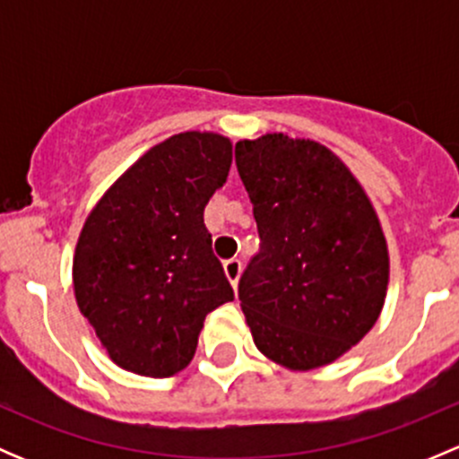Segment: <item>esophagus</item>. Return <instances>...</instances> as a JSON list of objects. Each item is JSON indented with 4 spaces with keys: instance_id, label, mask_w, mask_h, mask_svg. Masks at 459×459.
I'll list each match as a JSON object with an SVG mask.
<instances>
[{
    "instance_id": "obj_1",
    "label": "esophagus",
    "mask_w": 459,
    "mask_h": 459,
    "mask_svg": "<svg viewBox=\"0 0 459 459\" xmlns=\"http://www.w3.org/2000/svg\"><path fill=\"white\" fill-rule=\"evenodd\" d=\"M224 275L226 280L230 281V286L238 289L239 275H242V262H239V259H229V262H224Z\"/></svg>"
}]
</instances>
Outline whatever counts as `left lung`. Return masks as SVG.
I'll use <instances>...</instances> for the list:
<instances>
[{
	"mask_svg": "<svg viewBox=\"0 0 459 459\" xmlns=\"http://www.w3.org/2000/svg\"><path fill=\"white\" fill-rule=\"evenodd\" d=\"M259 253L239 280L257 351L289 371L349 353L377 322L388 247L373 202L324 143L284 133L235 143Z\"/></svg>",
	"mask_w": 459,
	"mask_h": 459,
	"instance_id": "8db88e82",
	"label": "left lung"
}]
</instances>
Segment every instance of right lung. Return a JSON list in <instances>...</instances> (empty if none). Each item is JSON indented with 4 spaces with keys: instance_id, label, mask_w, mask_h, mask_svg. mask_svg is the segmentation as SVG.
Returning <instances> with one entry per match:
<instances>
[{
    "instance_id": "1",
    "label": "right lung",
    "mask_w": 459,
    "mask_h": 459,
    "mask_svg": "<svg viewBox=\"0 0 459 459\" xmlns=\"http://www.w3.org/2000/svg\"><path fill=\"white\" fill-rule=\"evenodd\" d=\"M233 142L186 131L155 143L88 212L73 255L77 307L124 371L170 377L233 289L211 251L204 206L229 178Z\"/></svg>"
}]
</instances>
